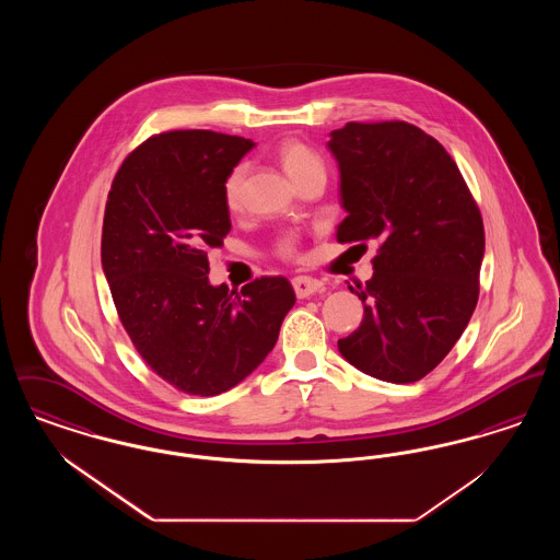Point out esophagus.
Returning a JSON list of instances; mask_svg holds the SVG:
<instances>
[{"label": "esophagus", "instance_id": "1", "mask_svg": "<svg viewBox=\"0 0 560 560\" xmlns=\"http://www.w3.org/2000/svg\"><path fill=\"white\" fill-rule=\"evenodd\" d=\"M292 288L298 298H311L315 293L323 292V283L313 277H295L292 279Z\"/></svg>", "mask_w": 560, "mask_h": 560}]
</instances>
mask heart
<instances>
[{
  "instance_id": "obj_1",
  "label": "heart",
  "mask_w": 560,
  "mask_h": 560,
  "mask_svg": "<svg viewBox=\"0 0 560 560\" xmlns=\"http://www.w3.org/2000/svg\"><path fill=\"white\" fill-rule=\"evenodd\" d=\"M277 158L281 161L283 170L288 172V176L293 183L302 180L304 176L313 174V172H323V161L317 158V153L313 149H308L304 142L298 140H285L277 147ZM243 180H245V165H235L231 170V174L224 180V203L229 210H237L241 203V190H243ZM295 237L285 235L277 241L275 252L281 258H295L298 247H295Z\"/></svg>"
}]
</instances>
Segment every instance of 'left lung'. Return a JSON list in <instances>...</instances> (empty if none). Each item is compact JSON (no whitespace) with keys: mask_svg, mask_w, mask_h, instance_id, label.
I'll return each mask as SVG.
<instances>
[{"mask_svg":"<svg viewBox=\"0 0 560 560\" xmlns=\"http://www.w3.org/2000/svg\"><path fill=\"white\" fill-rule=\"evenodd\" d=\"M329 136L348 213L338 241H377L372 279L348 285L363 302V320L338 348L359 372L418 382L475 313L485 254L479 206L443 144L407 121H350Z\"/></svg>","mask_w":560,"mask_h":560,"instance_id":"obj_1","label":"left lung"}]
</instances>
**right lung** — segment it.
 <instances>
[{
    "instance_id": "obj_1",
    "label": "right lung",
    "mask_w": 560,
    "mask_h": 560,
    "mask_svg": "<svg viewBox=\"0 0 560 560\" xmlns=\"http://www.w3.org/2000/svg\"><path fill=\"white\" fill-rule=\"evenodd\" d=\"M252 147L210 130L158 133L108 190L101 258L115 308L147 365L187 395L245 380L295 302L285 277H260L235 298L208 279V252L231 231L224 180Z\"/></svg>"
}]
</instances>
